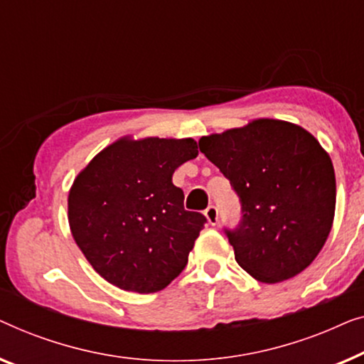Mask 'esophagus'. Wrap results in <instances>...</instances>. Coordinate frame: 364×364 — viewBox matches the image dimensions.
Wrapping results in <instances>:
<instances>
[{"label": "esophagus", "instance_id": "obj_1", "mask_svg": "<svg viewBox=\"0 0 364 364\" xmlns=\"http://www.w3.org/2000/svg\"><path fill=\"white\" fill-rule=\"evenodd\" d=\"M204 216H206L208 223L214 226V224H218V208L216 206H208L206 211H204Z\"/></svg>", "mask_w": 364, "mask_h": 364}]
</instances>
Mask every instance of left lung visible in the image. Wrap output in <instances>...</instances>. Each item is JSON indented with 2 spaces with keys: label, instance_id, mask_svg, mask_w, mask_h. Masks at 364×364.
<instances>
[{
  "label": "left lung",
  "instance_id": "left-lung-1",
  "mask_svg": "<svg viewBox=\"0 0 364 364\" xmlns=\"http://www.w3.org/2000/svg\"><path fill=\"white\" fill-rule=\"evenodd\" d=\"M199 150L228 178L240 221L224 229L237 264L264 284L309 267L331 231L335 170L316 138L299 125L259 119L203 136Z\"/></svg>",
  "mask_w": 364,
  "mask_h": 364
}]
</instances>
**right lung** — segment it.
<instances>
[{
	"instance_id": "1",
	"label": "right lung",
	"mask_w": 364,
	"mask_h": 364,
	"mask_svg": "<svg viewBox=\"0 0 364 364\" xmlns=\"http://www.w3.org/2000/svg\"><path fill=\"white\" fill-rule=\"evenodd\" d=\"M196 156L193 138H120L75 178L70 232L107 282L153 294L186 267L206 218L184 209L183 189L171 178Z\"/></svg>"
}]
</instances>
